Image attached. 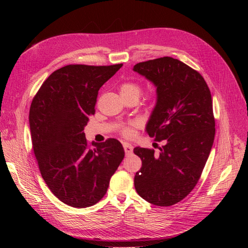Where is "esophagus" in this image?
I'll list each match as a JSON object with an SVG mask.
<instances>
[{
	"label": "esophagus",
	"mask_w": 248,
	"mask_h": 248,
	"mask_svg": "<svg viewBox=\"0 0 248 248\" xmlns=\"http://www.w3.org/2000/svg\"><path fill=\"white\" fill-rule=\"evenodd\" d=\"M123 148H124V151L127 155H129V154L132 153L133 147L131 146V144H129V142H123Z\"/></svg>",
	"instance_id": "esophagus-1"
}]
</instances>
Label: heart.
<instances>
[{
	"mask_svg": "<svg viewBox=\"0 0 248 248\" xmlns=\"http://www.w3.org/2000/svg\"><path fill=\"white\" fill-rule=\"evenodd\" d=\"M120 92H121L122 97H134V98H140V96L142 92V88L136 81H125L120 87ZM137 125V123L131 122L128 125H125L122 127L121 132L125 137L132 136L133 130L132 128Z\"/></svg>",
	"mask_w": 248,
	"mask_h": 248,
	"instance_id": "1",
	"label": "heart"
}]
</instances>
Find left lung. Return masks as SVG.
Instances as JSON below:
<instances>
[{
    "label": "left lung",
    "mask_w": 248,
    "mask_h": 248,
    "mask_svg": "<svg viewBox=\"0 0 248 248\" xmlns=\"http://www.w3.org/2000/svg\"><path fill=\"white\" fill-rule=\"evenodd\" d=\"M133 71L156 87V104L146 131L164 140L159 153L137 147L141 168L134 176L140 196L156 206L182 201L197 185L214 141L211 93L201 74L170 57L149 60Z\"/></svg>",
    "instance_id": "obj_1"
}]
</instances>
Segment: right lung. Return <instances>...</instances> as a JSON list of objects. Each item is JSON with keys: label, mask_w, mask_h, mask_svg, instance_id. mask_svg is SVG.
I'll return each mask as SVG.
<instances>
[{"label": "right lung", "mask_w": 248, "mask_h": 248, "mask_svg": "<svg viewBox=\"0 0 248 248\" xmlns=\"http://www.w3.org/2000/svg\"><path fill=\"white\" fill-rule=\"evenodd\" d=\"M122 65L64 66L33 98L29 123L36 159L44 182L66 205L86 208L98 202L124 158L118 140L92 142V149L84 132L99 89Z\"/></svg>", "instance_id": "1"}]
</instances>
